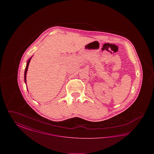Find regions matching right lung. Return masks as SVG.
<instances>
[{"label": "right lung", "mask_w": 154, "mask_h": 154, "mask_svg": "<svg viewBox=\"0 0 154 154\" xmlns=\"http://www.w3.org/2000/svg\"><path fill=\"white\" fill-rule=\"evenodd\" d=\"M32 57H30L28 60L27 61V63H26V68H25V73H24V81H25V84H26V73H27V71H28V66H29V64L30 61L31 60Z\"/></svg>", "instance_id": "1"}]
</instances>
